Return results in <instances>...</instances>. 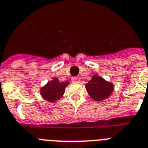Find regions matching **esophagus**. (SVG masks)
I'll use <instances>...</instances> for the list:
<instances>
[{
    "mask_svg": "<svg viewBox=\"0 0 148 148\" xmlns=\"http://www.w3.org/2000/svg\"><path fill=\"white\" fill-rule=\"evenodd\" d=\"M71 81L73 83H80L81 82V78H80V77H74L71 79Z\"/></svg>",
    "mask_w": 148,
    "mask_h": 148,
    "instance_id": "1",
    "label": "esophagus"
}]
</instances>
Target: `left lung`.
Instances as JSON below:
<instances>
[{"label":"left lung","instance_id":"8db88e82","mask_svg":"<svg viewBox=\"0 0 148 148\" xmlns=\"http://www.w3.org/2000/svg\"><path fill=\"white\" fill-rule=\"evenodd\" d=\"M85 88L89 96L96 101H105L114 90L113 83L106 81L97 74L93 75L91 80L86 84Z\"/></svg>","mask_w":148,"mask_h":148}]
</instances>
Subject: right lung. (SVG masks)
Returning a JSON list of instances; mask_svg holds the SVG:
<instances>
[{
	"label": "right lung",
	"instance_id": "obj_1",
	"mask_svg": "<svg viewBox=\"0 0 148 148\" xmlns=\"http://www.w3.org/2000/svg\"><path fill=\"white\" fill-rule=\"evenodd\" d=\"M69 84V81L60 82L57 77H53L51 81L40 88V94L45 101L54 103L62 97L65 92V88Z\"/></svg>",
	"mask_w": 148,
	"mask_h": 148
}]
</instances>
